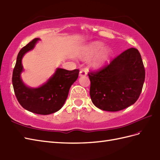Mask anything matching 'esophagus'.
<instances>
[{"label": "esophagus", "mask_w": 160, "mask_h": 160, "mask_svg": "<svg viewBox=\"0 0 160 160\" xmlns=\"http://www.w3.org/2000/svg\"><path fill=\"white\" fill-rule=\"evenodd\" d=\"M87 75V71L86 69H82L79 72V77H83Z\"/></svg>", "instance_id": "esophagus-1"}]
</instances>
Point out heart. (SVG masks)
I'll use <instances>...</instances> for the list:
<instances>
[{
  "label": "heart",
  "mask_w": 160,
  "mask_h": 160,
  "mask_svg": "<svg viewBox=\"0 0 160 160\" xmlns=\"http://www.w3.org/2000/svg\"><path fill=\"white\" fill-rule=\"evenodd\" d=\"M112 49L104 47V43L100 41H93L87 44L81 51L80 58L84 60L90 59L95 56L90 62L93 69H98L105 65L112 55Z\"/></svg>",
  "instance_id": "b5f03b06"
}]
</instances>
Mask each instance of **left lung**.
Wrapping results in <instances>:
<instances>
[{"label":"left lung","instance_id":"obj_1","mask_svg":"<svg viewBox=\"0 0 160 160\" xmlns=\"http://www.w3.org/2000/svg\"><path fill=\"white\" fill-rule=\"evenodd\" d=\"M90 94L96 107L117 112L134 104L139 98L145 79L141 55L136 48L122 52L108 66L88 74Z\"/></svg>","mask_w":160,"mask_h":160}]
</instances>
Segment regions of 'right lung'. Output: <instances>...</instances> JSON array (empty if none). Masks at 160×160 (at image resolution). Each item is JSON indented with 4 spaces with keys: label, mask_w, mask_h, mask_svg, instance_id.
Here are the masks:
<instances>
[{
    "label": "right lung",
    "mask_w": 160,
    "mask_h": 160,
    "mask_svg": "<svg viewBox=\"0 0 160 160\" xmlns=\"http://www.w3.org/2000/svg\"><path fill=\"white\" fill-rule=\"evenodd\" d=\"M40 38H35L20 51L13 71L12 84L18 101L26 110L37 114L48 115L61 109L65 103L71 86L75 82L79 70L58 68L44 83L38 88L27 86L21 77L24 71L22 60L33 50Z\"/></svg>",
    "instance_id": "obj_1"
}]
</instances>
